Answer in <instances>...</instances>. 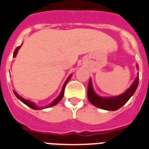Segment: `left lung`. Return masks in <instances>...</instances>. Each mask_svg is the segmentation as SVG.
Returning <instances> with one entry per match:
<instances>
[{
	"instance_id": "obj_1",
	"label": "left lung",
	"mask_w": 149,
	"mask_h": 149,
	"mask_svg": "<svg viewBox=\"0 0 149 149\" xmlns=\"http://www.w3.org/2000/svg\"><path fill=\"white\" fill-rule=\"evenodd\" d=\"M136 67L138 68V65H136ZM138 84H139V77L136 78V80L132 84L130 88H128L121 95L113 97H102L95 93L92 85V81L89 80L88 85V99L94 106L98 107L101 109L116 111L120 108H121L131 98L137 88Z\"/></svg>"
}]
</instances>
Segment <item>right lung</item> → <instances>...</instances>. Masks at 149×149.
Segmentation results:
<instances>
[{
    "instance_id": "right-lung-1",
    "label": "right lung",
    "mask_w": 149,
    "mask_h": 149,
    "mask_svg": "<svg viewBox=\"0 0 149 149\" xmlns=\"http://www.w3.org/2000/svg\"><path fill=\"white\" fill-rule=\"evenodd\" d=\"M21 46H18L17 48L15 49L14 52H13V57H15V56H17V54L18 50H19V49L21 48ZM71 76H72V75H70V76H69V77H68V79L66 80V81H65V84H64V85H63V87H62L61 92V93H60V95H59L58 97L56 98L55 100L52 101V103L49 104V105H47V106H45V107H42V108H40V107L37 106V105H36V104L34 103V102H32V101H30V100H25V99H24L23 97H21V96H20V95H18L17 93H16L15 91H13V93H14L15 96L17 97L18 99L21 100V102H23V103H24V104H26L27 106L30 107L31 109H33L38 110V109H46V108H50V107H52V106H54V105H56V104L58 103V102H60V101L61 100V99H62V98H63V97H64V92H65V86H66V84L68 83V80L70 79V77H71Z\"/></svg>"
}]
</instances>
